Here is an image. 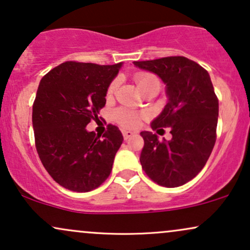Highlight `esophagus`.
I'll return each mask as SVG.
<instances>
[{"instance_id":"34e87169","label":"esophagus","mask_w":250,"mask_h":250,"mask_svg":"<svg viewBox=\"0 0 250 250\" xmlns=\"http://www.w3.org/2000/svg\"><path fill=\"white\" fill-rule=\"evenodd\" d=\"M122 134H123V139L125 140H128V139H130L131 136H134L133 131H129V130H123Z\"/></svg>"}]
</instances>
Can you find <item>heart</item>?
<instances>
[{"instance_id":"b5f03b06","label":"heart","mask_w":250,"mask_h":250,"mask_svg":"<svg viewBox=\"0 0 250 250\" xmlns=\"http://www.w3.org/2000/svg\"><path fill=\"white\" fill-rule=\"evenodd\" d=\"M135 82H136L137 87H139L140 90L142 88H145L146 85L149 84L150 82L159 81L156 76L153 75L150 73H146V71H142V73H137L134 77ZM117 85H119V82L117 80H114V81L110 82V84L108 85L107 88V97H113L114 94H115ZM115 119L116 121L122 125V127L128 128V129H134L137 128L140 125H141V121L145 119V114L140 113V111L131 110V109L128 108H120L115 111Z\"/></svg>"}]
</instances>
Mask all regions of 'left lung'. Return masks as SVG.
I'll use <instances>...</instances> for the list:
<instances>
[{"label": "left lung", "mask_w": 250, "mask_h": 250, "mask_svg": "<svg viewBox=\"0 0 250 250\" xmlns=\"http://www.w3.org/2000/svg\"><path fill=\"white\" fill-rule=\"evenodd\" d=\"M153 71L167 85L168 103L151 122L153 130L170 128L171 140L160 141L151 131H141L145 146L142 169L162 187L174 188L194 179L207 163L216 141L219 99L205 68L185 56L135 61Z\"/></svg>", "instance_id": "1"}]
</instances>
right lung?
Masks as SVG:
<instances>
[{"label": "right lung", "mask_w": 250, "mask_h": 250, "mask_svg": "<svg viewBox=\"0 0 250 250\" xmlns=\"http://www.w3.org/2000/svg\"><path fill=\"white\" fill-rule=\"evenodd\" d=\"M121 64L67 61L40 82L33 104L36 150L45 170L65 189L90 191L111 173L121 131L108 125L100 139L85 127L105 105L107 88Z\"/></svg>", "instance_id": "add662e5"}]
</instances>
